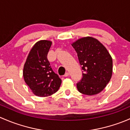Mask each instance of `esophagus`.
<instances>
[{"label": "esophagus", "instance_id": "1", "mask_svg": "<svg viewBox=\"0 0 130 130\" xmlns=\"http://www.w3.org/2000/svg\"><path fill=\"white\" fill-rule=\"evenodd\" d=\"M69 75V73H68V72H67V73H66L64 75V77H67V76H68Z\"/></svg>", "mask_w": 130, "mask_h": 130}]
</instances>
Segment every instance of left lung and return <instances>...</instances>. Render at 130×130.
I'll list each match as a JSON object with an SVG mask.
<instances>
[{
    "instance_id": "8db88e82",
    "label": "left lung",
    "mask_w": 130,
    "mask_h": 130,
    "mask_svg": "<svg viewBox=\"0 0 130 130\" xmlns=\"http://www.w3.org/2000/svg\"><path fill=\"white\" fill-rule=\"evenodd\" d=\"M83 70V78L77 83L84 94H97L102 91L111 78L113 60L106 48L94 37H85L72 44Z\"/></svg>"
}]
</instances>
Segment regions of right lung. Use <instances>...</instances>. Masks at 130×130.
I'll return each mask as SVG.
<instances>
[{"label":"right lung","instance_id":"right-lung-1","mask_svg":"<svg viewBox=\"0 0 130 130\" xmlns=\"http://www.w3.org/2000/svg\"><path fill=\"white\" fill-rule=\"evenodd\" d=\"M52 42L41 40L32 47L23 69L24 79L34 94L47 97L56 93L61 79L50 66L47 60L48 52Z\"/></svg>","mask_w":130,"mask_h":130}]
</instances>
